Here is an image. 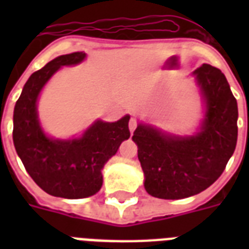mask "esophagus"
Wrapping results in <instances>:
<instances>
[{
	"instance_id": "esophagus-1",
	"label": "esophagus",
	"mask_w": 249,
	"mask_h": 249,
	"mask_svg": "<svg viewBox=\"0 0 249 249\" xmlns=\"http://www.w3.org/2000/svg\"><path fill=\"white\" fill-rule=\"evenodd\" d=\"M136 128H137V121H136V119H130V120H129V130H130V133H133L134 132V130H136Z\"/></svg>"
}]
</instances>
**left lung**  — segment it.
<instances>
[{
    "label": "left lung",
    "mask_w": 249,
    "mask_h": 249,
    "mask_svg": "<svg viewBox=\"0 0 249 249\" xmlns=\"http://www.w3.org/2000/svg\"><path fill=\"white\" fill-rule=\"evenodd\" d=\"M203 117L193 134L178 136L140 123L132 140L151 196L177 200L204 191L218 179L238 140V105L222 72L201 64L193 72Z\"/></svg>",
    "instance_id": "1"
}]
</instances>
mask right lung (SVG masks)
<instances>
[{
    "instance_id": "right-lung-1",
    "label": "right lung",
    "mask_w": 249,
    "mask_h": 249,
    "mask_svg": "<svg viewBox=\"0 0 249 249\" xmlns=\"http://www.w3.org/2000/svg\"><path fill=\"white\" fill-rule=\"evenodd\" d=\"M83 52L56 56L31 75L14 108L13 141L18 156L32 179L53 196L83 199L97 194L102 169L130 137L129 115L115 123L95 120L80 137H49L41 126L37 101L53 75L64 66L85 60Z\"/></svg>"
}]
</instances>
